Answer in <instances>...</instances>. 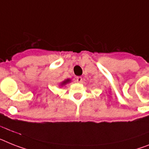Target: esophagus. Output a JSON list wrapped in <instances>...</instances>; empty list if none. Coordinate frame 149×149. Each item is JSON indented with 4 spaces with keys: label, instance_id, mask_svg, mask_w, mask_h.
Returning <instances> with one entry per match:
<instances>
[{
    "label": "esophagus",
    "instance_id": "34e87169",
    "mask_svg": "<svg viewBox=\"0 0 149 149\" xmlns=\"http://www.w3.org/2000/svg\"><path fill=\"white\" fill-rule=\"evenodd\" d=\"M77 79V82H79V83H81V82H82V78L81 77H77V79Z\"/></svg>",
    "mask_w": 149,
    "mask_h": 149
}]
</instances>
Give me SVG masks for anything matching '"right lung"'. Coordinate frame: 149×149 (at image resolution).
Here are the masks:
<instances>
[{"mask_svg": "<svg viewBox=\"0 0 149 149\" xmlns=\"http://www.w3.org/2000/svg\"><path fill=\"white\" fill-rule=\"evenodd\" d=\"M70 82V79H65L64 81H63V82H61V86H64V85L67 84V83H68V82Z\"/></svg>", "mask_w": 149, "mask_h": 149, "instance_id": "add662e5", "label": "right lung"}]
</instances>
